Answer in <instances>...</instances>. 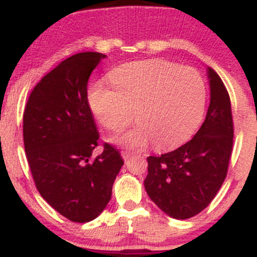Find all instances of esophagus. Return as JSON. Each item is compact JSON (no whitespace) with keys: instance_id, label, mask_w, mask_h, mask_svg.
Segmentation results:
<instances>
[{"instance_id":"esophagus-1","label":"esophagus","mask_w":257,"mask_h":257,"mask_svg":"<svg viewBox=\"0 0 257 257\" xmlns=\"http://www.w3.org/2000/svg\"><path fill=\"white\" fill-rule=\"evenodd\" d=\"M120 156H122V158L124 159V161H126V159H128V158L132 156V152H129V151H122V152H120Z\"/></svg>"}]
</instances>
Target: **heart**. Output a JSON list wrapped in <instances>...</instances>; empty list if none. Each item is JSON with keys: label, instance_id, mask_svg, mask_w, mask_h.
Returning <instances> with one entry per match:
<instances>
[{"label": "heart", "instance_id": "heart-1", "mask_svg": "<svg viewBox=\"0 0 257 257\" xmlns=\"http://www.w3.org/2000/svg\"><path fill=\"white\" fill-rule=\"evenodd\" d=\"M111 83L89 85L88 102L95 118L111 131H120L134 117L138 125L116 143L144 149L178 146L198 126L206 101L204 79L197 70L166 60H144L116 67Z\"/></svg>", "mask_w": 257, "mask_h": 257}]
</instances>
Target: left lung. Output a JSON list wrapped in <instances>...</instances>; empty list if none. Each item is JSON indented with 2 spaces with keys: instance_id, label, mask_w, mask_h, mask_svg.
<instances>
[{
  "instance_id": "obj_1",
  "label": "left lung",
  "mask_w": 257,
  "mask_h": 257,
  "mask_svg": "<svg viewBox=\"0 0 257 257\" xmlns=\"http://www.w3.org/2000/svg\"><path fill=\"white\" fill-rule=\"evenodd\" d=\"M210 105L197 134L179 149L150 156L144 185L168 216L190 219L210 204L223 184L233 145L231 100L216 72L206 67Z\"/></svg>"
}]
</instances>
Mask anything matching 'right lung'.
Segmentation results:
<instances>
[{
    "instance_id": "add662e5",
    "label": "right lung",
    "mask_w": 257,
    "mask_h": 257,
    "mask_svg": "<svg viewBox=\"0 0 257 257\" xmlns=\"http://www.w3.org/2000/svg\"><path fill=\"white\" fill-rule=\"evenodd\" d=\"M105 58L83 52L61 61L31 91L23 118L26 158L38 192L73 222H89L104 211L124 163L108 144L91 159L99 133L87 85Z\"/></svg>"
}]
</instances>
